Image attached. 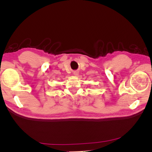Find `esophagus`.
<instances>
[{
    "label": "esophagus",
    "instance_id": "1",
    "mask_svg": "<svg viewBox=\"0 0 152 152\" xmlns=\"http://www.w3.org/2000/svg\"><path fill=\"white\" fill-rule=\"evenodd\" d=\"M78 74H79V72H78L77 71H75V72H73V75H75V76H77Z\"/></svg>",
    "mask_w": 152,
    "mask_h": 152
}]
</instances>
